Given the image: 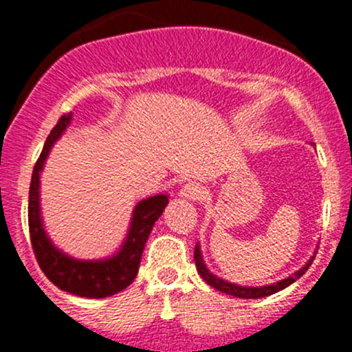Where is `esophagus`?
Segmentation results:
<instances>
[{"mask_svg": "<svg viewBox=\"0 0 352 352\" xmlns=\"http://www.w3.org/2000/svg\"><path fill=\"white\" fill-rule=\"evenodd\" d=\"M201 187L196 186V184H186V186L179 190V196L186 199V201H196V199L201 197Z\"/></svg>", "mask_w": 352, "mask_h": 352, "instance_id": "34e87169", "label": "esophagus"}]
</instances>
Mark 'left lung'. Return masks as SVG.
<instances>
[{"mask_svg":"<svg viewBox=\"0 0 352 352\" xmlns=\"http://www.w3.org/2000/svg\"><path fill=\"white\" fill-rule=\"evenodd\" d=\"M314 146H315V144H314ZM315 254H317V252H315ZM315 254L311 255V257L308 258L307 264H305L301 269H298L294 274L287 276V278L281 279V281L271 283V285H265V286H240V285H235V283L226 281V279H223V278H218L216 274H212V272L208 269V265H206L204 257H202V252H201V245H199V242L196 243V248H194V261H196V267H197L199 276H201V278L204 279V281L208 283L209 286L214 287V289H218V291H221V293L232 294V296H235V298L250 300V298L269 296V294H274V293H278V291L285 289V287H287L289 285H293L296 279H300L301 276H303L305 272L308 271V267H310L311 262H314Z\"/></svg>","mask_w":352,"mask_h":352,"instance_id":"left-lung-1","label":"left lung"}]
</instances>
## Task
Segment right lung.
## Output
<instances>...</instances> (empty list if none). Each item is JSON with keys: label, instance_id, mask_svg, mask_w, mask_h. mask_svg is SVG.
Masks as SVG:
<instances>
[{"label": "right lung", "instance_id": "obj_1", "mask_svg": "<svg viewBox=\"0 0 352 352\" xmlns=\"http://www.w3.org/2000/svg\"><path fill=\"white\" fill-rule=\"evenodd\" d=\"M73 113L61 117L45 140L42 153L32 172L30 192H28V230L32 247L42 272L49 281L61 291L81 298H107L126 289L134 281L140 269L141 255L156 219L162 216L168 204V194L141 199L133 209L126 239L113 252L104 258H76L56 247L45 232L41 209V173L47 162L52 146L61 140L69 127Z\"/></svg>", "mask_w": 352, "mask_h": 352}]
</instances>
